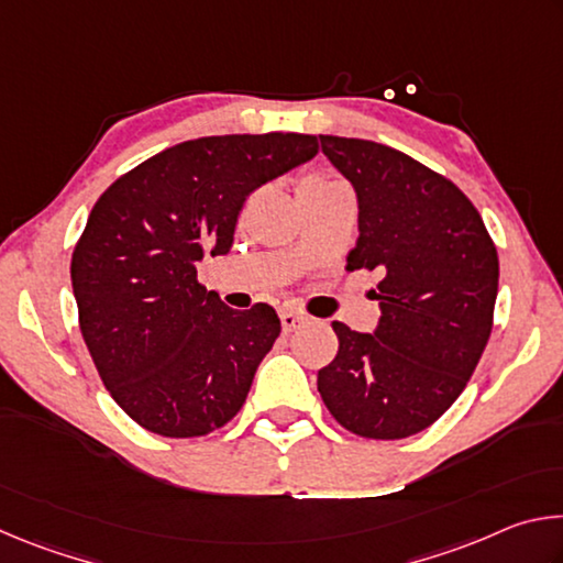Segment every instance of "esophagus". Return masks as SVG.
Masks as SVG:
<instances>
[{
  "mask_svg": "<svg viewBox=\"0 0 563 563\" xmlns=\"http://www.w3.org/2000/svg\"><path fill=\"white\" fill-rule=\"evenodd\" d=\"M280 322H283V330H285V332H292L295 328H300V325H302L305 318L300 316L298 310L288 308V310H280Z\"/></svg>",
  "mask_w": 563,
  "mask_h": 563,
  "instance_id": "1",
  "label": "esophagus"
}]
</instances>
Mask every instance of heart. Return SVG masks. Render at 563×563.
<instances>
[{"label":"heart","instance_id":"heart-1","mask_svg":"<svg viewBox=\"0 0 563 563\" xmlns=\"http://www.w3.org/2000/svg\"><path fill=\"white\" fill-rule=\"evenodd\" d=\"M332 184H338V180H330V178H325V176L310 174V176H305V178L300 180V184H298V196L310 194V190H318V188H328V186H332Z\"/></svg>","mask_w":563,"mask_h":563}]
</instances>
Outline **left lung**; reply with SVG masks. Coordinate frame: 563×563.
Instances as JSON below:
<instances>
[{
    "instance_id": "obj_1",
    "label": "left lung",
    "mask_w": 563,
    "mask_h": 563,
    "mask_svg": "<svg viewBox=\"0 0 563 563\" xmlns=\"http://www.w3.org/2000/svg\"><path fill=\"white\" fill-rule=\"evenodd\" d=\"M357 194L347 271H377L379 325L332 322L338 355L318 373L330 415L365 440H405L434 424L470 383L494 325L497 245L450 178L365 139L320 136Z\"/></svg>"
}]
</instances>
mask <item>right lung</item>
<instances>
[{
    "instance_id": "obj_1",
    "label": "right lung",
    "mask_w": 563,
    "mask_h": 563,
    "mask_svg": "<svg viewBox=\"0 0 563 563\" xmlns=\"http://www.w3.org/2000/svg\"><path fill=\"white\" fill-rule=\"evenodd\" d=\"M318 154L310 133L176 144L113 180L71 255L84 342L109 395L161 437H203L243 407L280 335L268 302L233 310L196 263L233 245L245 198Z\"/></svg>"
}]
</instances>
